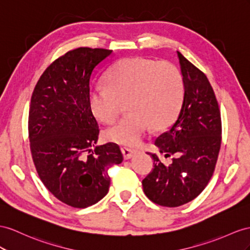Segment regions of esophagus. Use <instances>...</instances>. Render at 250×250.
I'll list each match as a JSON object with an SVG mask.
<instances>
[{
	"instance_id": "34e87169",
	"label": "esophagus",
	"mask_w": 250,
	"mask_h": 250,
	"mask_svg": "<svg viewBox=\"0 0 250 250\" xmlns=\"http://www.w3.org/2000/svg\"><path fill=\"white\" fill-rule=\"evenodd\" d=\"M121 152H123L125 159L131 158L136 153L135 150H132V149H129V148H121Z\"/></svg>"
}]
</instances>
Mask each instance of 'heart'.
I'll list each match as a JSON object with an SVG mask.
<instances>
[{
	"mask_svg": "<svg viewBox=\"0 0 250 250\" xmlns=\"http://www.w3.org/2000/svg\"><path fill=\"white\" fill-rule=\"evenodd\" d=\"M184 100V80L178 68L170 62L153 59L125 58L108 70L105 85H96L89 93L94 116L104 124L118 117L125 102L129 114L105 133L113 143L134 146L146 132L171 125Z\"/></svg>",
	"mask_w": 250,
	"mask_h": 250,
	"instance_id": "obj_1",
	"label": "heart"
}]
</instances>
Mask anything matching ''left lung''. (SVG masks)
<instances>
[{"label": "left lung", "instance_id": "8db88e82", "mask_svg": "<svg viewBox=\"0 0 250 250\" xmlns=\"http://www.w3.org/2000/svg\"><path fill=\"white\" fill-rule=\"evenodd\" d=\"M184 80V101L170 129L155 139L170 165L155 153L154 168L143 181L145 194L159 206L178 207L189 203L207 186L219 156L222 121L219 104L208 78L177 52Z\"/></svg>", "mask_w": 250, "mask_h": 250}]
</instances>
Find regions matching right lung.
I'll use <instances>...</instances> for the list:
<instances>
[{
  "mask_svg": "<svg viewBox=\"0 0 250 250\" xmlns=\"http://www.w3.org/2000/svg\"><path fill=\"white\" fill-rule=\"evenodd\" d=\"M112 50L79 47L44 70L31 95L28 136L36 170L55 197L86 208L110 188L107 171L124 161L119 146L97 143L99 126L89 105V80Z\"/></svg>",
  "mask_w": 250,
  "mask_h": 250,
  "instance_id": "1",
  "label": "right lung"
}]
</instances>
